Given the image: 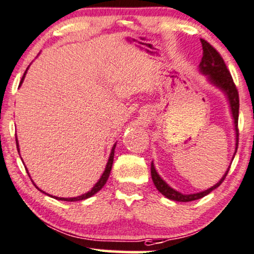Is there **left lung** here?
I'll return each instance as SVG.
<instances>
[{"instance_id": "left-lung-1", "label": "left lung", "mask_w": 254, "mask_h": 254, "mask_svg": "<svg viewBox=\"0 0 254 254\" xmlns=\"http://www.w3.org/2000/svg\"><path fill=\"white\" fill-rule=\"evenodd\" d=\"M200 43H202L203 48V57L202 62L199 64V70L202 73L206 74L209 80L212 84H215L217 87H219L220 90L225 92V94L228 95L230 106H231L232 117L235 119V127L237 130V144H236V151L238 148V140H239V129H238V117H239V94L238 90H237L235 83H233L232 75L230 73L229 68L226 67V64L224 63V59L222 56L219 55V52L216 50L215 48L210 44L209 42H206L205 39L200 38ZM230 169V168H229ZM229 169L226 170L225 175L222 177V180L218 183L215 184L212 188L205 190V191L198 192V193H191V195H183L176 190H174L173 188H170L164 181L159 176V174L156 173L155 167L151 163L150 173H151V179L155 184L156 189L162 193L163 196H166L167 198L176 200V202H191V200H196L202 198V197L206 196L207 193H210L212 190H215L216 188H218L220 184L223 183V181L225 180L226 175H228Z\"/></svg>"}]
</instances>
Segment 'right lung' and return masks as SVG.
I'll return each mask as SVG.
<instances>
[{"mask_svg":"<svg viewBox=\"0 0 254 254\" xmlns=\"http://www.w3.org/2000/svg\"><path fill=\"white\" fill-rule=\"evenodd\" d=\"M26 70H28V68H26ZM26 70H25V72H24V74H23V77H22V80H21V83L19 84H22V81H23V79H24V75H25V73H26ZM117 144V143H115ZM115 144L113 146V148H112V151H111V155H110V159H108V162H107V164H106V168H105V171H104V174L103 175H101V177H100V180L98 181L97 183H95V186L92 188V190L91 191H88V192H86V193H84V195H81V196H78V197H73V198H63V197H55L56 199H58V200H66V202H77V200H83V199H86V198H88V197H91V196H93L94 193H97L99 190L101 189V188H103L105 184H106V182H107V180H108V176H110V174H111V169H112V166H113V159H114V149H115ZM16 146H17V150H18V153H19V148H18V142H17V137H16ZM36 187V186H35ZM37 188V187H36ZM38 189V188H37ZM39 190V189H38ZM42 191V190H41ZM51 197H54V196H51Z\"/></svg>","mask_w":254,"mask_h":254,"instance_id":"obj_1","label":"right lung"}]
</instances>
